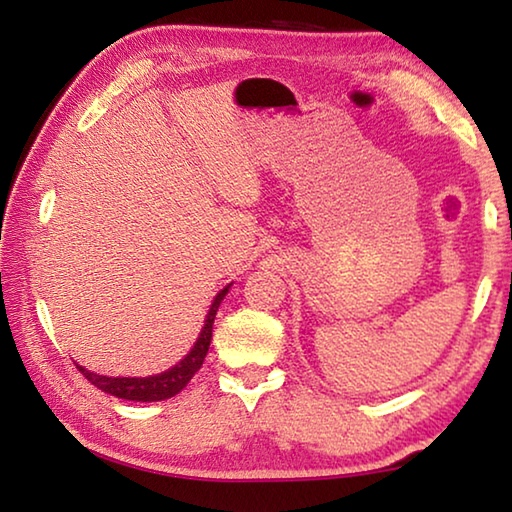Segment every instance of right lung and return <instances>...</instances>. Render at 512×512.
<instances>
[{"mask_svg":"<svg viewBox=\"0 0 512 512\" xmlns=\"http://www.w3.org/2000/svg\"><path fill=\"white\" fill-rule=\"evenodd\" d=\"M228 289H230V284L219 293V296L214 298L210 314H207V320H205L203 332H201V336H198V341L192 348V352H189L187 357L180 361L178 366H173L171 370L160 372V375H153V377H103V375H94V372L85 370L81 366H76V368H79L81 375L88 379L90 384L97 386L99 391L121 397V400L160 402V400H167V397L178 395L189 384V379H192L203 366L205 354H207V350H210L216 309H219L221 300L225 298Z\"/></svg>","mask_w":512,"mask_h":512,"instance_id":"1","label":"right lung"}]
</instances>
